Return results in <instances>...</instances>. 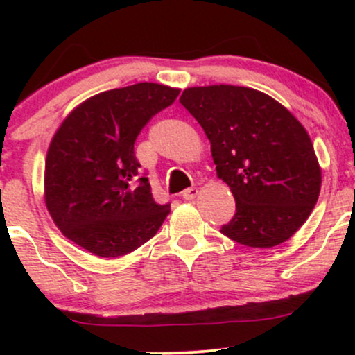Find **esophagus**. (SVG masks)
<instances>
[{"mask_svg": "<svg viewBox=\"0 0 355 355\" xmlns=\"http://www.w3.org/2000/svg\"><path fill=\"white\" fill-rule=\"evenodd\" d=\"M198 190L195 189V187H190V189H185L182 191V198L183 200H193L195 197H197Z\"/></svg>", "mask_w": 355, "mask_h": 355, "instance_id": "1", "label": "esophagus"}]
</instances>
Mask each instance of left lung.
<instances>
[{"label": "left lung", "mask_w": 355, "mask_h": 355, "mask_svg": "<svg viewBox=\"0 0 355 355\" xmlns=\"http://www.w3.org/2000/svg\"><path fill=\"white\" fill-rule=\"evenodd\" d=\"M180 103L202 125L235 215L223 235L247 247L285 242L309 218L320 191L311 138L279 101L232 85L187 88Z\"/></svg>", "instance_id": "left-lung-1"}]
</instances>
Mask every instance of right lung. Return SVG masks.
I'll list each match as a JSON object with an SVG mask.
<instances>
[{"instance_id":"1","label":"right lung","mask_w":355,"mask_h":355,"mask_svg":"<svg viewBox=\"0 0 355 355\" xmlns=\"http://www.w3.org/2000/svg\"><path fill=\"white\" fill-rule=\"evenodd\" d=\"M180 89L137 83L81 103L53 137L44 202L58 229L92 254L115 259L157 234L170 203L155 202L135 157V140Z\"/></svg>"}]
</instances>
